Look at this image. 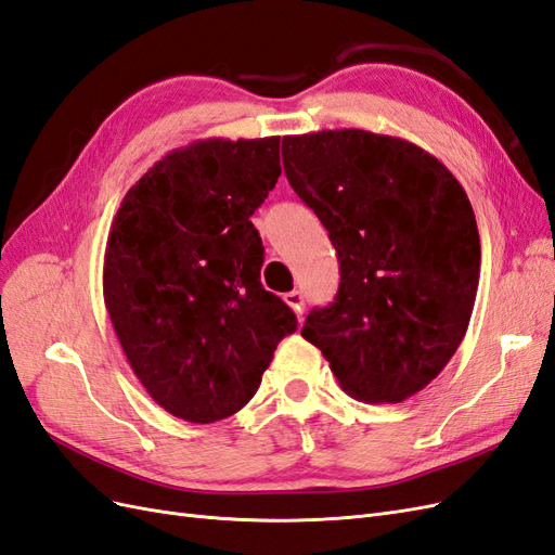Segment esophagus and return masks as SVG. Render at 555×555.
<instances>
[{"label": "esophagus", "instance_id": "esophagus-1", "mask_svg": "<svg viewBox=\"0 0 555 555\" xmlns=\"http://www.w3.org/2000/svg\"><path fill=\"white\" fill-rule=\"evenodd\" d=\"M282 298H284V304H287L296 314H304V306H306V296L304 294H300V292H289V294H284Z\"/></svg>", "mask_w": 555, "mask_h": 555}]
</instances>
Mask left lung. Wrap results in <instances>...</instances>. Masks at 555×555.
Segmentation results:
<instances>
[{"instance_id":"8db88e82","label":"left lung","mask_w":555,"mask_h":555,"mask_svg":"<svg viewBox=\"0 0 555 555\" xmlns=\"http://www.w3.org/2000/svg\"><path fill=\"white\" fill-rule=\"evenodd\" d=\"M282 162L340 261L335 300L300 335L351 398L418 393L459 349L479 287V231L461 182L424 147L363 129L284 137Z\"/></svg>"}]
</instances>
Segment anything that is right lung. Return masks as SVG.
<instances>
[{"label": "right lung", "instance_id": "obj_1", "mask_svg": "<svg viewBox=\"0 0 555 555\" xmlns=\"http://www.w3.org/2000/svg\"><path fill=\"white\" fill-rule=\"evenodd\" d=\"M280 137L171 150L125 194L104 257V304L133 375L192 424L257 393L296 314L261 287L249 217L280 178Z\"/></svg>", "mask_w": 555, "mask_h": 555}]
</instances>
